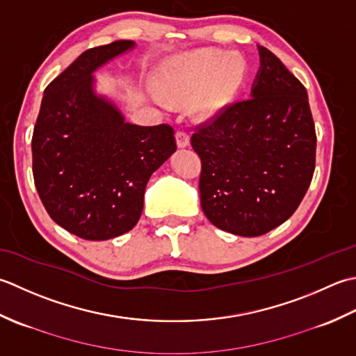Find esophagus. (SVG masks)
Listing matches in <instances>:
<instances>
[{
  "label": "esophagus",
  "mask_w": 356,
  "mask_h": 356,
  "mask_svg": "<svg viewBox=\"0 0 356 356\" xmlns=\"http://www.w3.org/2000/svg\"><path fill=\"white\" fill-rule=\"evenodd\" d=\"M175 138H177L178 147H187L188 144H191V138H188V134L184 132V130H178L175 134Z\"/></svg>",
  "instance_id": "obj_1"
}]
</instances>
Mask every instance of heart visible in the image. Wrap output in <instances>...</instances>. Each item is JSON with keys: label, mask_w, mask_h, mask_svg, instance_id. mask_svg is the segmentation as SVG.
Returning <instances> with one entry per match:
<instances>
[{"label": "heart", "mask_w": 356, "mask_h": 356, "mask_svg": "<svg viewBox=\"0 0 356 356\" xmlns=\"http://www.w3.org/2000/svg\"><path fill=\"white\" fill-rule=\"evenodd\" d=\"M248 75V63L239 54L224 50H200L175 58L156 74V84L173 101L191 99V111L198 118H212L226 108ZM163 106L159 93H150Z\"/></svg>", "instance_id": "1"}]
</instances>
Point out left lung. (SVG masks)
Returning <instances> with one entry per match:
<instances>
[{
	"mask_svg": "<svg viewBox=\"0 0 356 356\" xmlns=\"http://www.w3.org/2000/svg\"><path fill=\"white\" fill-rule=\"evenodd\" d=\"M250 98L195 129L200 195L207 220L259 236L289 220L315 170L316 134L307 90L269 49L258 46Z\"/></svg>",
	"mask_w": 356,
	"mask_h": 356,
	"instance_id": "1",
	"label": "left lung"
}]
</instances>
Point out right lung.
<instances>
[{
  "label": "right lung",
  "instance_id": "right-lung-1",
  "mask_svg": "<svg viewBox=\"0 0 356 356\" xmlns=\"http://www.w3.org/2000/svg\"><path fill=\"white\" fill-rule=\"evenodd\" d=\"M134 47L121 40L79 55L46 87L33 129L42 204L58 226L90 241L135 227L150 175L177 150L170 126L130 124L95 90L93 74Z\"/></svg>",
  "mask_w": 356,
  "mask_h": 356
}]
</instances>
